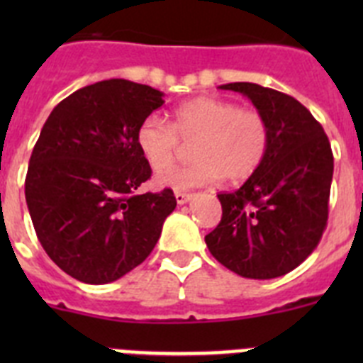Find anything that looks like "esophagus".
Instances as JSON below:
<instances>
[{
  "label": "esophagus",
  "mask_w": 363,
  "mask_h": 363,
  "mask_svg": "<svg viewBox=\"0 0 363 363\" xmlns=\"http://www.w3.org/2000/svg\"><path fill=\"white\" fill-rule=\"evenodd\" d=\"M174 196H176V201H178V205H184L192 200V194H189V192H176Z\"/></svg>",
  "instance_id": "1"
}]
</instances>
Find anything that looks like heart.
<instances>
[{
    "mask_svg": "<svg viewBox=\"0 0 363 363\" xmlns=\"http://www.w3.org/2000/svg\"><path fill=\"white\" fill-rule=\"evenodd\" d=\"M192 145L194 162L176 167L160 176L162 187L189 191L218 182H243L256 172L269 147L265 118L252 108H240L227 99L201 96L178 105L171 125L149 116L138 127V149L154 172H163L174 163L182 142Z\"/></svg>",
    "mask_w": 363,
    "mask_h": 363,
    "instance_id": "1",
    "label": "heart"
}]
</instances>
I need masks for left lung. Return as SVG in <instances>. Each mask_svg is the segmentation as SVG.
I'll return each mask as SVG.
<instances>
[{
  "instance_id": "obj_1",
  "label": "left lung",
  "mask_w": 363,
  "mask_h": 363,
  "mask_svg": "<svg viewBox=\"0 0 363 363\" xmlns=\"http://www.w3.org/2000/svg\"><path fill=\"white\" fill-rule=\"evenodd\" d=\"M247 96L269 127L262 165L233 192H220L221 220L205 236L211 255L252 280L284 277L314 251L329 216L333 150L303 105L256 83H227Z\"/></svg>"
}]
</instances>
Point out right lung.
Masks as SVG:
<instances>
[{
	"mask_svg": "<svg viewBox=\"0 0 363 363\" xmlns=\"http://www.w3.org/2000/svg\"><path fill=\"white\" fill-rule=\"evenodd\" d=\"M163 92L105 79L54 107L38 138L27 178L28 213L45 252L83 284H111L152 252L174 211L171 189L138 194L150 167L138 127Z\"/></svg>",
	"mask_w": 363,
	"mask_h": 363,
	"instance_id": "obj_1",
	"label": "right lung"
}]
</instances>
